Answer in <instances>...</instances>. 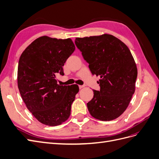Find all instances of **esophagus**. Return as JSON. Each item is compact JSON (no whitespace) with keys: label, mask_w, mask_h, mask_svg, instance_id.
Wrapping results in <instances>:
<instances>
[{"label":"esophagus","mask_w":159,"mask_h":159,"mask_svg":"<svg viewBox=\"0 0 159 159\" xmlns=\"http://www.w3.org/2000/svg\"><path fill=\"white\" fill-rule=\"evenodd\" d=\"M83 88H84V85H79V88H80V89H82Z\"/></svg>","instance_id":"esophagus-1"}]
</instances>
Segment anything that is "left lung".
I'll return each mask as SVG.
<instances>
[{"instance_id": "8db88e82", "label": "left lung", "mask_w": 159, "mask_h": 159, "mask_svg": "<svg viewBox=\"0 0 159 159\" xmlns=\"http://www.w3.org/2000/svg\"><path fill=\"white\" fill-rule=\"evenodd\" d=\"M75 44L89 64L93 75L100 77V90L87 103L91 115L111 121L121 115L134 93L137 68L128 47L110 34L76 38Z\"/></svg>"}]
</instances>
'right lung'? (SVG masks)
<instances>
[{
    "label": "right lung",
    "mask_w": 159,
    "mask_h": 159,
    "mask_svg": "<svg viewBox=\"0 0 159 159\" xmlns=\"http://www.w3.org/2000/svg\"><path fill=\"white\" fill-rule=\"evenodd\" d=\"M70 39L42 36L22 52L18 61V87L28 109L40 123L56 126L66 121L79 91L78 85H58L57 75L75 50Z\"/></svg>",
    "instance_id": "add662e5"
}]
</instances>
